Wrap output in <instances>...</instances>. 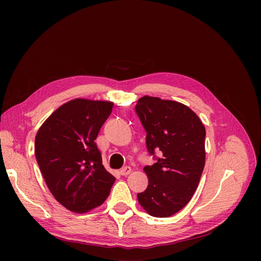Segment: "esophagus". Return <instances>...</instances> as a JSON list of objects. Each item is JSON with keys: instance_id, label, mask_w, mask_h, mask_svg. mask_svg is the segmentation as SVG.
Returning a JSON list of instances; mask_svg holds the SVG:
<instances>
[{"instance_id": "34e87169", "label": "esophagus", "mask_w": 261, "mask_h": 261, "mask_svg": "<svg viewBox=\"0 0 261 261\" xmlns=\"http://www.w3.org/2000/svg\"><path fill=\"white\" fill-rule=\"evenodd\" d=\"M131 172V167L130 166H125V167H122L121 169H120V174L121 175H127V174H129Z\"/></svg>"}]
</instances>
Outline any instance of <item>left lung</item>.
Segmentation results:
<instances>
[{
	"instance_id": "obj_1",
	"label": "left lung",
	"mask_w": 261,
	"mask_h": 261,
	"mask_svg": "<svg viewBox=\"0 0 261 261\" xmlns=\"http://www.w3.org/2000/svg\"><path fill=\"white\" fill-rule=\"evenodd\" d=\"M135 112L147 132L148 152L156 161L144 168L149 184L138 199L149 215L167 218L181 211L198 187L205 165V128L193 110L172 100L144 96Z\"/></svg>"
}]
</instances>
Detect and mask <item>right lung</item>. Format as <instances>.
I'll return each mask as SVG.
<instances>
[{
  "label": "right lung",
  "mask_w": 261,
  "mask_h": 261,
  "mask_svg": "<svg viewBox=\"0 0 261 261\" xmlns=\"http://www.w3.org/2000/svg\"><path fill=\"white\" fill-rule=\"evenodd\" d=\"M112 108L109 101L71 100L58 108L36 135L41 173L55 199L72 212L99 206L115 182L95 143Z\"/></svg>",
  "instance_id": "add662e5"
}]
</instances>
